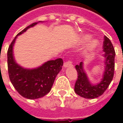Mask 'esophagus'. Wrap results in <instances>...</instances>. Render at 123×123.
I'll use <instances>...</instances> for the list:
<instances>
[{
    "label": "esophagus",
    "mask_w": 123,
    "mask_h": 123,
    "mask_svg": "<svg viewBox=\"0 0 123 123\" xmlns=\"http://www.w3.org/2000/svg\"><path fill=\"white\" fill-rule=\"evenodd\" d=\"M63 66H64V68H68V67H73L72 61H68L67 62H64V65H63Z\"/></svg>",
    "instance_id": "esophagus-1"
}]
</instances>
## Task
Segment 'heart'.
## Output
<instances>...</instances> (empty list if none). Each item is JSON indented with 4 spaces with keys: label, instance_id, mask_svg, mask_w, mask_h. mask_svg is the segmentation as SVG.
<instances>
[{
    "label": "heart",
    "instance_id": "b5f03b06",
    "mask_svg": "<svg viewBox=\"0 0 123 123\" xmlns=\"http://www.w3.org/2000/svg\"><path fill=\"white\" fill-rule=\"evenodd\" d=\"M90 39V36H89V35H87V36H85V37H84V40L85 41L89 40ZM96 45H97L96 42H95V41H94V42H93V43L91 44L90 48L92 49V48H93V47H95Z\"/></svg>",
    "mask_w": 123,
    "mask_h": 123
}]
</instances>
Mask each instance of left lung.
<instances>
[{
	"mask_svg": "<svg viewBox=\"0 0 123 123\" xmlns=\"http://www.w3.org/2000/svg\"><path fill=\"white\" fill-rule=\"evenodd\" d=\"M103 51L105 52L104 55H103L105 70L101 81L98 84L93 85L89 81L84 69L82 62H80V64H77L75 67L78 72V78L75 83L74 91L76 94L82 98L86 99L98 98L105 92L113 80L115 70V51L110 39L106 36H104Z\"/></svg>",
	"mask_w": 123,
	"mask_h": 123,
	"instance_id": "obj_1",
	"label": "left lung"
}]
</instances>
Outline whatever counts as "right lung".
<instances>
[{
	"instance_id": "1",
	"label": "right lung",
	"mask_w": 123,
	"mask_h": 123,
	"mask_svg": "<svg viewBox=\"0 0 123 123\" xmlns=\"http://www.w3.org/2000/svg\"><path fill=\"white\" fill-rule=\"evenodd\" d=\"M37 23H33L18 33L10 43L7 52L8 70L10 82L20 95L30 99L42 98L51 91L56 75L63 65L62 59L49 61L33 69L24 68L16 62L13 55V47L17 36Z\"/></svg>"
}]
</instances>
